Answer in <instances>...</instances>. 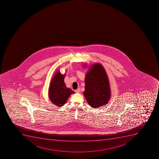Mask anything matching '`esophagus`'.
Segmentation results:
<instances>
[{
    "label": "esophagus",
    "instance_id": "esophagus-1",
    "mask_svg": "<svg viewBox=\"0 0 159 159\" xmlns=\"http://www.w3.org/2000/svg\"><path fill=\"white\" fill-rule=\"evenodd\" d=\"M75 93H80V88L77 89V90H75Z\"/></svg>",
    "mask_w": 159,
    "mask_h": 159
}]
</instances>
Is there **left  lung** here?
Returning <instances> with one entry per match:
<instances>
[{"mask_svg": "<svg viewBox=\"0 0 159 159\" xmlns=\"http://www.w3.org/2000/svg\"><path fill=\"white\" fill-rule=\"evenodd\" d=\"M86 73L84 95L89 104L93 108L105 105L111 96L109 80L101 64L95 63Z\"/></svg>", "mask_w": 159, "mask_h": 159, "instance_id": "1", "label": "left lung"}]
</instances>
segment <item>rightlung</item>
<instances>
[{
  "label": "right lung",
  "instance_id": "obj_1",
  "mask_svg": "<svg viewBox=\"0 0 159 159\" xmlns=\"http://www.w3.org/2000/svg\"><path fill=\"white\" fill-rule=\"evenodd\" d=\"M65 75H62L59 71H56L48 88V97L52 103L56 107L63 106L69 96L75 93L65 85Z\"/></svg>",
  "mask_w": 159,
  "mask_h": 159
}]
</instances>
